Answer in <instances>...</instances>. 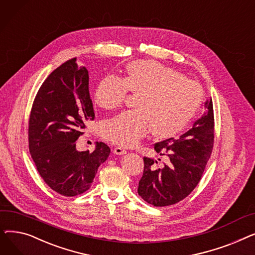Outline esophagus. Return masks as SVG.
I'll return each instance as SVG.
<instances>
[{
  "label": "esophagus",
  "instance_id": "obj_1",
  "mask_svg": "<svg viewBox=\"0 0 255 255\" xmlns=\"http://www.w3.org/2000/svg\"><path fill=\"white\" fill-rule=\"evenodd\" d=\"M114 153L116 155H124L127 153V151L123 148H121V146H116V148L114 149Z\"/></svg>",
  "mask_w": 255,
  "mask_h": 255
}]
</instances>
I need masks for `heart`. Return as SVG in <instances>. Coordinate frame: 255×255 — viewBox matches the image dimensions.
Segmentation results:
<instances>
[{"label":"heart","mask_w":255,"mask_h":255,"mask_svg":"<svg viewBox=\"0 0 255 255\" xmlns=\"http://www.w3.org/2000/svg\"><path fill=\"white\" fill-rule=\"evenodd\" d=\"M128 91L136 95V110L125 112L102 125V136L131 148L150 130L157 137L175 136L188 125L203 100L200 86L182 73L155 61L128 65L124 78L107 75L94 91L100 109L114 111L124 103Z\"/></svg>","instance_id":"1"}]
</instances>
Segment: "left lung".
<instances>
[{"mask_svg":"<svg viewBox=\"0 0 255 255\" xmlns=\"http://www.w3.org/2000/svg\"><path fill=\"white\" fill-rule=\"evenodd\" d=\"M213 145L214 112L212 99H209L204 115L190 130L178 139L171 137L154 144L157 153L166 156V163L158 167L157 160L143 157V173L137 188L139 196L154 207L181 202L202 179Z\"/></svg>","mask_w":255,"mask_h":255,"instance_id":"8db88e82","label":"left lung"}]
</instances>
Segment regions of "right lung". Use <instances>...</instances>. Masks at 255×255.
Segmentation results:
<instances>
[{"label": "right lung", "instance_id": "1", "mask_svg": "<svg viewBox=\"0 0 255 255\" xmlns=\"http://www.w3.org/2000/svg\"><path fill=\"white\" fill-rule=\"evenodd\" d=\"M95 118L89 72L76 58L53 70L40 87L29 120V150L39 175L64 196L82 194L93 183L110 146L96 142L92 153L76 150V139Z\"/></svg>", "mask_w": 255, "mask_h": 255}]
</instances>
